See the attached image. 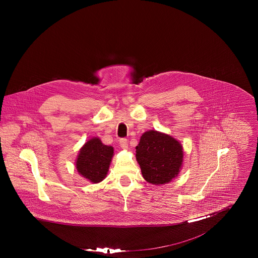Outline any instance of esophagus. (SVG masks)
<instances>
[{
	"mask_svg": "<svg viewBox=\"0 0 258 258\" xmlns=\"http://www.w3.org/2000/svg\"><path fill=\"white\" fill-rule=\"evenodd\" d=\"M119 144H120V147L122 148V149H124V150L128 149V141H127V139H125V138L121 139L119 141Z\"/></svg>",
	"mask_w": 258,
	"mask_h": 258,
	"instance_id": "esophagus-1",
	"label": "esophagus"
}]
</instances>
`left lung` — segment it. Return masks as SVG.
<instances>
[{
	"instance_id": "8db88e82",
	"label": "left lung",
	"mask_w": 258,
	"mask_h": 258,
	"mask_svg": "<svg viewBox=\"0 0 258 258\" xmlns=\"http://www.w3.org/2000/svg\"><path fill=\"white\" fill-rule=\"evenodd\" d=\"M136 160L148 183L168 184L177 178L182 170L183 146L169 134L149 130L142 134L136 146Z\"/></svg>"
}]
</instances>
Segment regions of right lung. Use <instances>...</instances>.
<instances>
[{"label":"right lung","mask_w":258,"mask_h":258,"mask_svg":"<svg viewBox=\"0 0 258 258\" xmlns=\"http://www.w3.org/2000/svg\"><path fill=\"white\" fill-rule=\"evenodd\" d=\"M113 155L112 146L104 145L98 137H93L79 149L75 168L80 176L92 184H98L106 178Z\"/></svg>","instance_id":"obj_1"}]
</instances>
